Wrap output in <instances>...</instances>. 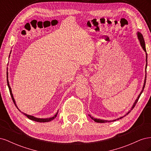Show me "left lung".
Masks as SVG:
<instances>
[{
    "label": "left lung",
    "mask_w": 151,
    "mask_h": 151,
    "mask_svg": "<svg viewBox=\"0 0 151 151\" xmlns=\"http://www.w3.org/2000/svg\"><path fill=\"white\" fill-rule=\"evenodd\" d=\"M137 36H138V38H139V41H140V45H141L142 47L143 50H144V51L146 52L145 45L144 39V37H143L142 35L140 33H139V32H138V33H137ZM147 53H146V68H147ZM145 70H146V68H145ZM145 72H146V70H145ZM145 82H146V75H145V80H144V86H143V89H142V91L140 92V94L139 95V96H138L137 99L135 100V103H134V105H133V106H132V108H131V110H132V109H133V108L135 107V104H137V101H138V100H139V98H140V96L141 94L142 93L143 91H144V88H145ZM130 111H129V112H128V113H127V115H128V114H129ZM89 116H90V115H89ZM91 118H92V119H93L94 122H97V123H104V122H107V121H106V120H99V119H96V118H94L93 117H91ZM122 118V117H121L120 118ZM114 121H116V120H113V122H114Z\"/></svg>",
    "instance_id": "1"
}]
</instances>
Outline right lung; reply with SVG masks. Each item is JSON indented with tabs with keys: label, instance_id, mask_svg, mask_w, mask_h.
Instances as JSON below:
<instances>
[{
	"label": "right lung",
	"instance_id": "1",
	"mask_svg": "<svg viewBox=\"0 0 151 151\" xmlns=\"http://www.w3.org/2000/svg\"><path fill=\"white\" fill-rule=\"evenodd\" d=\"M7 86H8L9 89V92H10V94H11V98H12V101H13L14 103V104H15V106H16V108L18 109V108H17V105H16V104L15 100H14V98H13V95H12V94L11 88V87H10V86H9V83L8 79H7ZM19 111H20V110H19ZM57 114H58V112L55 114V116H53V117H51V118H36V117L33 116L26 115V114H25V113H24V115H25L27 117H28V118H29V119H30V120H31L35 121V122H50V121L53 120L54 119V118H55L57 117Z\"/></svg>",
	"mask_w": 151,
	"mask_h": 151
}]
</instances>
